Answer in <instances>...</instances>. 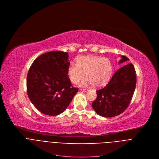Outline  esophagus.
Masks as SVG:
<instances>
[{
    "label": "esophagus",
    "mask_w": 159,
    "mask_h": 159,
    "mask_svg": "<svg viewBox=\"0 0 159 159\" xmlns=\"http://www.w3.org/2000/svg\"><path fill=\"white\" fill-rule=\"evenodd\" d=\"M88 90H89V89H80V91H82V92H84V93L87 92Z\"/></svg>",
    "instance_id": "esophagus-1"
}]
</instances>
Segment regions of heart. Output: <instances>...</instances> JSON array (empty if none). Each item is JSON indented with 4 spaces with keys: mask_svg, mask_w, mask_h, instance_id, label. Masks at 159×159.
<instances>
[{
    "mask_svg": "<svg viewBox=\"0 0 159 159\" xmlns=\"http://www.w3.org/2000/svg\"><path fill=\"white\" fill-rule=\"evenodd\" d=\"M112 73V65L107 58L94 55L79 57L77 63H71L67 69L70 82L77 84L86 75L80 85H93L95 87L104 86L109 81Z\"/></svg>",
    "mask_w": 159,
    "mask_h": 159,
    "instance_id": "heart-1",
    "label": "heart"
}]
</instances>
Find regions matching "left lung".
<instances>
[{
	"label": "left lung",
	"instance_id": "left-lung-1",
	"mask_svg": "<svg viewBox=\"0 0 159 159\" xmlns=\"http://www.w3.org/2000/svg\"><path fill=\"white\" fill-rule=\"evenodd\" d=\"M121 58L119 64L129 61L125 56ZM136 84L133 65L126 64L115 73L104 88L97 90V98L92 104L93 108L98 115L105 118L120 115L131 102Z\"/></svg>",
	"mask_w": 159,
	"mask_h": 159
}]
</instances>
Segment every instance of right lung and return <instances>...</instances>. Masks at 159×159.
<instances>
[{"mask_svg":"<svg viewBox=\"0 0 159 159\" xmlns=\"http://www.w3.org/2000/svg\"><path fill=\"white\" fill-rule=\"evenodd\" d=\"M69 65V53L53 51L38 57L31 66L27 75L28 96L43 114H61L78 92L67 74Z\"/></svg>","mask_w":159,"mask_h":159,"instance_id":"right-lung-1","label":"right lung"}]
</instances>
